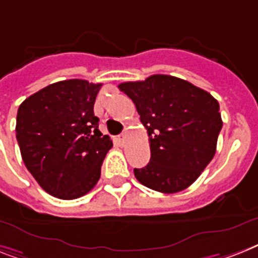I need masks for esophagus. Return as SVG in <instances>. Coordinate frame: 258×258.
<instances>
[{
  "label": "esophagus",
  "mask_w": 258,
  "mask_h": 258,
  "mask_svg": "<svg viewBox=\"0 0 258 258\" xmlns=\"http://www.w3.org/2000/svg\"><path fill=\"white\" fill-rule=\"evenodd\" d=\"M118 140H119V143L122 144V146H124V143H125V134H120V135L118 136Z\"/></svg>",
  "instance_id": "34e87169"
}]
</instances>
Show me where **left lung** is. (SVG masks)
<instances>
[{"label": "left lung", "mask_w": 258, "mask_h": 258, "mask_svg": "<svg viewBox=\"0 0 258 258\" xmlns=\"http://www.w3.org/2000/svg\"><path fill=\"white\" fill-rule=\"evenodd\" d=\"M118 87L133 99L150 136V163L134 169L136 179L163 194L189 187L216 152L223 127L219 102L189 82L164 74Z\"/></svg>", "instance_id": "left-lung-1"}]
</instances>
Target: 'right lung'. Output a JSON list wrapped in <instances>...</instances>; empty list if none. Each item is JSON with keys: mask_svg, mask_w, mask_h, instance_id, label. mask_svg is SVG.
I'll use <instances>...</instances> for the list:
<instances>
[{"mask_svg": "<svg viewBox=\"0 0 258 258\" xmlns=\"http://www.w3.org/2000/svg\"><path fill=\"white\" fill-rule=\"evenodd\" d=\"M102 83L69 79L21 103L16 136L22 160L43 189L63 200L95 187L112 140L102 136L94 103Z\"/></svg>", "mask_w": 258, "mask_h": 258, "instance_id": "add662e5", "label": "right lung"}]
</instances>
